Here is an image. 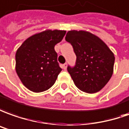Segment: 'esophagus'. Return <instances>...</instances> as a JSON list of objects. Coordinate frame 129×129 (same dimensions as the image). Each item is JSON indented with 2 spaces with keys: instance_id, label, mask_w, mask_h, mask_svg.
I'll list each match as a JSON object with an SVG mask.
<instances>
[{
  "instance_id": "34e87169",
  "label": "esophagus",
  "mask_w": 129,
  "mask_h": 129,
  "mask_svg": "<svg viewBox=\"0 0 129 129\" xmlns=\"http://www.w3.org/2000/svg\"><path fill=\"white\" fill-rule=\"evenodd\" d=\"M67 63H64V64H62V68L64 70H67Z\"/></svg>"
}]
</instances>
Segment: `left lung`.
Listing matches in <instances>:
<instances>
[{
	"label": "left lung",
	"instance_id": "left-lung-1",
	"mask_svg": "<svg viewBox=\"0 0 129 129\" xmlns=\"http://www.w3.org/2000/svg\"><path fill=\"white\" fill-rule=\"evenodd\" d=\"M65 40L73 46L76 55L74 67H67L74 83L88 93L100 91L112 76L114 55L102 39L84 30H71Z\"/></svg>",
	"mask_w": 129,
	"mask_h": 129
}]
</instances>
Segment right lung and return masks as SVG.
I'll use <instances>...</instances> for the list:
<instances>
[{"label":"right lung","mask_w":129,"mask_h":129,"mask_svg":"<svg viewBox=\"0 0 129 129\" xmlns=\"http://www.w3.org/2000/svg\"><path fill=\"white\" fill-rule=\"evenodd\" d=\"M65 34L64 30L46 29L26 39L17 50L16 72L26 88L41 93L55 83L62 69L54 48Z\"/></svg>","instance_id":"add662e5"}]
</instances>
